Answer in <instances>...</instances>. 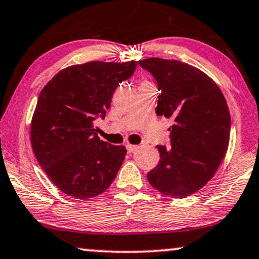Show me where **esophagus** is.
<instances>
[{
  "instance_id": "esophagus-1",
  "label": "esophagus",
  "mask_w": 259,
  "mask_h": 259,
  "mask_svg": "<svg viewBox=\"0 0 259 259\" xmlns=\"http://www.w3.org/2000/svg\"><path fill=\"white\" fill-rule=\"evenodd\" d=\"M126 149H127V153H135L136 150L139 149V147L134 145H126Z\"/></svg>"
}]
</instances>
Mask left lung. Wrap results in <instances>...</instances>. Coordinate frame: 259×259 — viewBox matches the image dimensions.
Returning <instances> with one entry per match:
<instances>
[{"label": "left lung", "instance_id": "obj_1", "mask_svg": "<svg viewBox=\"0 0 259 259\" xmlns=\"http://www.w3.org/2000/svg\"><path fill=\"white\" fill-rule=\"evenodd\" d=\"M141 68L155 78V112L172 119L171 146L159 145V163L149 184L173 198H184L210 181L228 148L231 116L218 84L197 68L179 61L147 58Z\"/></svg>", "mask_w": 259, "mask_h": 259}]
</instances>
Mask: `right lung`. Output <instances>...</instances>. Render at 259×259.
<instances>
[{
  "instance_id": "1",
  "label": "right lung",
  "mask_w": 259,
  "mask_h": 259,
  "mask_svg": "<svg viewBox=\"0 0 259 259\" xmlns=\"http://www.w3.org/2000/svg\"><path fill=\"white\" fill-rule=\"evenodd\" d=\"M136 67V61L71 65L39 94L31 123L32 148L40 167L65 195L96 197L116 178L125 147L101 141L93 123L105 118L114 91Z\"/></svg>"
}]
</instances>
